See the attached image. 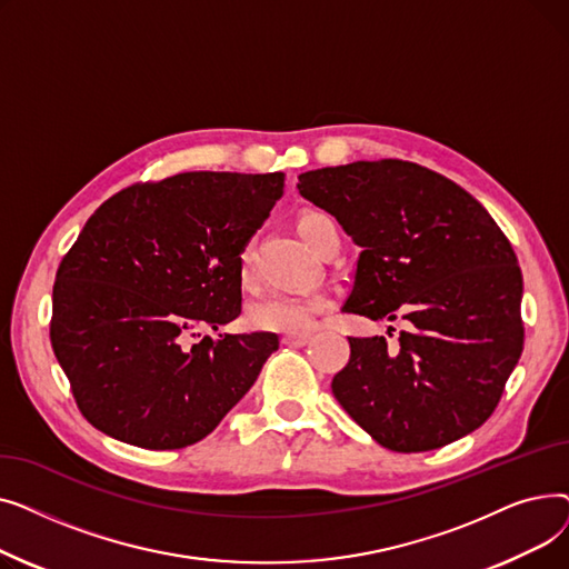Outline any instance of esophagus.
I'll return each mask as SVG.
<instances>
[{"instance_id": "obj_1", "label": "esophagus", "mask_w": 569, "mask_h": 569, "mask_svg": "<svg viewBox=\"0 0 569 569\" xmlns=\"http://www.w3.org/2000/svg\"><path fill=\"white\" fill-rule=\"evenodd\" d=\"M281 343H286V346H290V348H302V346H307L309 343V337H305V335H288V337H283L281 339Z\"/></svg>"}]
</instances>
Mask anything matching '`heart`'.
I'll use <instances>...</instances> for the list:
<instances>
[{"label": "heart", "mask_w": 569, "mask_h": 569, "mask_svg": "<svg viewBox=\"0 0 569 569\" xmlns=\"http://www.w3.org/2000/svg\"><path fill=\"white\" fill-rule=\"evenodd\" d=\"M327 217L318 212H305L297 219V230L311 244L313 228ZM237 279L242 286H251L256 279L253 260L249 247L237 256ZM330 305V297L325 292H272L262 300L253 302L247 309V325L258 332H277V335H305L311 330L318 313Z\"/></svg>", "instance_id": "heart-1"}]
</instances>
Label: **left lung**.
<instances>
[{"mask_svg":"<svg viewBox=\"0 0 569 569\" xmlns=\"http://www.w3.org/2000/svg\"><path fill=\"white\" fill-rule=\"evenodd\" d=\"M357 258L346 313L408 320L399 343L348 337L332 378L343 410L392 452H429L482 427L523 350V279L487 209L425 166L355 161L300 174Z\"/></svg>","mask_w":569,"mask_h":569,"instance_id":"left-lung-1","label":"left lung"}]
</instances>
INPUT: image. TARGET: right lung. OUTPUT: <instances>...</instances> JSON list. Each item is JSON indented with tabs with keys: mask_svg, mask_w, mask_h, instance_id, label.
<instances>
[{
	"mask_svg": "<svg viewBox=\"0 0 569 569\" xmlns=\"http://www.w3.org/2000/svg\"><path fill=\"white\" fill-rule=\"evenodd\" d=\"M283 172H182L108 198L57 267L50 343L84 420L144 450L212 433L279 348L204 335L242 313L237 256Z\"/></svg>",
	"mask_w": 569,
	"mask_h": 569,
	"instance_id": "add662e5",
	"label": "right lung"
}]
</instances>
